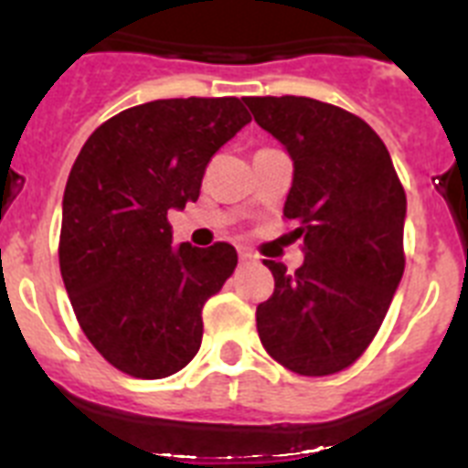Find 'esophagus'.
<instances>
[{
  "label": "esophagus",
  "instance_id": "obj_1",
  "mask_svg": "<svg viewBox=\"0 0 468 468\" xmlns=\"http://www.w3.org/2000/svg\"><path fill=\"white\" fill-rule=\"evenodd\" d=\"M239 260H241L243 264H248V262H255V260H258V255L253 253V250H250V248H239Z\"/></svg>",
  "mask_w": 468,
  "mask_h": 468
}]
</instances>
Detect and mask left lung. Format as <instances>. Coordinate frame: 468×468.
Wrapping results in <instances>:
<instances>
[{"label":"left lung","mask_w":468,"mask_h":468,"mask_svg":"<svg viewBox=\"0 0 468 468\" xmlns=\"http://www.w3.org/2000/svg\"><path fill=\"white\" fill-rule=\"evenodd\" d=\"M243 101L291 154L283 215L304 253L292 274L264 260L274 292L255 312L260 342L297 375L340 373L373 342L403 276V185L356 114L297 95Z\"/></svg>","instance_id":"obj_1"}]
</instances>
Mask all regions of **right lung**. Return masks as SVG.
I'll return each instance as SVG.
<instances>
[{"instance_id": "obj_1", "label": "right lung", "mask_w": 468, "mask_h": 468, "mask_svg": "<svg viewBox=\"0 0 468 468\" xmlns=\"http://www.w3.org/2000/svg\"><path fill=\"white\" fill-rule=\"evenodd\" d=\"M250 122L239 98H171L119 112L69 171L60 274L90 345L161 379L201 346V309L237 267L229 243L173 246L168 210L197 201L210 156Z\"/></svg>"}]
</instances>
